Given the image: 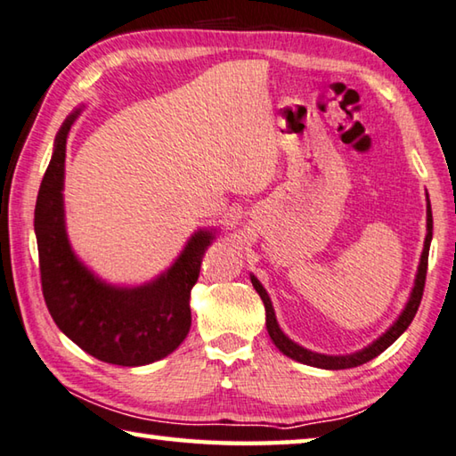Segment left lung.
I'll return each instance as SVG.
<instances>
[{"mask_svg":"<svg viewBox=\"0 0 456 456\" xmlns=\"http://www.w3.org/2000/svg\"><path fill=\"white\" fill-rule=\"evenodd\" d=\"M430 240H432V210H430V200L427 196V238H424V248H422V255H420V265H418V273H416V279H414V287H412V293H410V298L406 303V307L402 309L400 317L394 321V325L387 330L384 335H379V338L370 343L368 347L360 349V352L355 354H347V355H325V354H317V352H311V349L298 346L293 339H289L282 330L279 327V321L277 315H274V309H273V303H271V297L265 290V287L260 285V281L255 277V274H250V281H252V287L256 289V293L260 295L265 303V311H266V330L268 335H271V339L274 346H277L282 354L290 360L295 362H301L305 365H313V368H321V370H347V368H357V365H362L365 362L374 360L379 354L384 352L392 346L394 341H396L402 333L408 330V325L412 323V319L416 315L418 307H420V301H422V290H424V281H427V268H428V250H430Z\"/></svg>","mask_w":456,"mask_h":456,"instance_id":"8db88e82","label":"left lung"}]
</instances>
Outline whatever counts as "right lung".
Here are the masks:
<instances>
[{"label": "right lung", "mask_w": 456, "mask_h": 456, "mask_svg": "<svg viewBox=\"0 0 456 456\" xmlns=\"http://www.w3.org/2000/svg\"><path fill=\"white\" fill-rule=\"evenodd\" d=\"M82 109L66 117L36 200L42 293L52 319L86 354L115 365H147L169 355L191 325L190 293L216 230L190 236L175 263L137 287L102 281L74 255L64 218L66 139Z\"/></svg>", "instance_id": "right-lung-1"}]
</instances>
